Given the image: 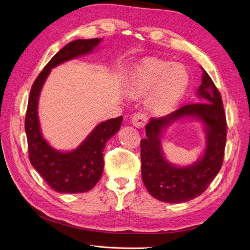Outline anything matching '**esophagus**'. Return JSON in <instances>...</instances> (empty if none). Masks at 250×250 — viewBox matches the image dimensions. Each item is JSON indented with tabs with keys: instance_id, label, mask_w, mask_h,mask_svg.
<instances>
[{
	"instance_id": "esophagus-1",
	"label": "esophagus",
	"mask_w": 250,
	"mask_h": 250,
	"mask_svg": "<svg viewBox=\"0 0 250 250\" xmlns=\"http://www.w3.org/2000/svg\"><path fill=\"white\" fill-rule=\"evenodd\" d=\"M132 124L136 127H144L146 124V116L143 112L134 113L132 116Z\"/></svg>"
}]
</instances>
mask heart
Returning <instances> with one entry per match:
<instances>
[{"label": "heart", "mask_w": 250, "mask_h": 250, "mask_svg": "<svg viewBox=\"0 0 250 250\" xmlns=\"http://www.w3.org/2000/svg\"><path fill=\"white\" fill-rule=\"evenodd\" d=\"M189 76L186 69L170 61L155 60L137 67L126 82L132 96L148 94L146 104L155 114L167 112L186 91Z\"/></svg>", "instance_id": "b5f03b06"}]
</instances>
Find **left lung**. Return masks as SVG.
<instances>
[{"instance_id":"obj_1","label":"left lung","mask_w":250,"mask_h":250,"mask_svg":"<svg viewBox=\"0 0 250 250\" xmlns=\"http://www.w3.org/2000/svg\"><path fill=\"white\" fill-rule=\"evenodd\" d=\"M197 95L202 102L189 104L161 118H151L146 125V137L140 142L143 182L149 193L165 203H183L201 195L222 168L225 152L227 124L222 96L203 68ZM186 117L201 120L208 144L204 155L193 165L176 167L162 155L161 133L174 121Z\"/></svg>"}]
</instances>
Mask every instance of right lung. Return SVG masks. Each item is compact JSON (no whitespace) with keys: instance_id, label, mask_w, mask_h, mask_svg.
<instances>
[{"instance_id":"obj_1","label":"right lung","mask_w":250,"mask_h":250,"mask_svg":"<svg viewBox=\"0 0 250 250\" xmlns=\"http://www.w3.org/2000/svg\"><path fill=\"white\" fill-rule=\"evenodd\" d=\"M101 39L75 40L57 53L37 77L30 89L25 116L29 161L48 186L60 193H83L97 184L104 171L105 144L118 131L123 116L99 124L78 148L60 152L43 138L38 118V100L50 69L76 57L91 53Z\"/></svg>"}]
</instances>
